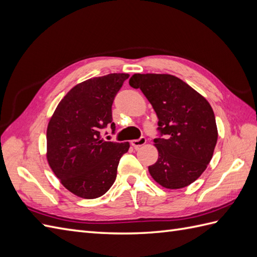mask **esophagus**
Returning a JSON list of instances; mask_svg holds the SVG:
<instances>
[{"mask_svg": "<svg viewBox=\"0 0 257 257\" xmlns=\"http://www.w3.org/2000/svg\"><path fill=\"white\" fill-rule=\"evenodd\" d=\"M146 142H147V139L145 138V137H141V138H139V139L131 141V146H133L135 149H138L142 146H145Z\"/></svg>", "mask_w": 257, "mask_h": 257, "instance_id": "1", "label": "esophagus"}]
</instances>
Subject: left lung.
I'll list each match as a JSON object with an SVG mask.
<instances>
[{
	"instance_id": "1",
	"label": "left lung",
	"mask_w": 257,
	"mask_h": 257,
	"mask_svg": "<svg viewBox=\"0 0 257 257\" xmlns=\"http://www.w3.org/2000/svg\"><path fill=\"white\" fill-rule=\"evenodd\" d=\"M129 84L141 89L159 118V159L149 166L152 178L169 189L188 186L207 169L218 140L210 104L171 74L137 73Z\"/></svg>"
}]
</instances>
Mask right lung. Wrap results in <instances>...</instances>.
I'll return each mask as SVG.
<instances>
[{"label": "right lung", "mask_w": 257, "mask_h": 257, "mask_svg": "<svg viewBox=\"0 0 257 257\" xmlns=\"http://www.w3.org/2000/svg\"><path fill=\"white\" fill-rule=\"evenodd\" d=\"M128 77L127 73H110L75 85L48 123V163L63 186L81 198L103 196L116 180L119 160L129 150V142L100 137L107 124L115 134L111 105Z\"/></svg>", "instance_id": "right-lung-1"}]
</instances>
